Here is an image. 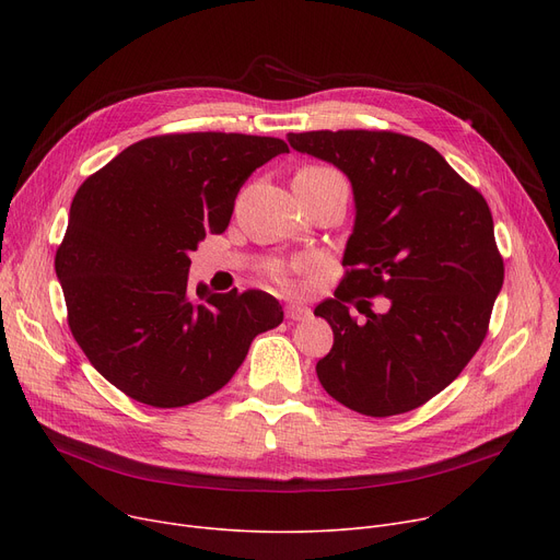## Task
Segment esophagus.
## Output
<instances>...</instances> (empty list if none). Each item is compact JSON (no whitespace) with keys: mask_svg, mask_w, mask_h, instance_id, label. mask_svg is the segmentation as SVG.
<instances>
[{"mask_svg":"<svg viewBox=\"0 0 560 560\" xmlns=\"http://www.w3.org/2000/svg\"><path fill=\"white\" fill-rule=\"evenodd\" d=\"M311 315L308 306H302V304H285V317L292 319V322H300V319H306Z\"/></svg>","mask_w":560,"mask_h":560,"instance_id":"esophagus-1","label":"esophagus"}]
</instances>
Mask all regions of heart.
Returning <instances> with one entry per match:
<instances>
[{
	"mask_svg": "<svg viewBox=\"0 0 560 560\" xmlns=\"http://www.w3.org/2000/svg\"><path fill=\"white\" fill-rule=\"evenodd\" d=\"M298 176H338V172H334L331 167H322V165H308V167H302L298 172ZM311 268V260L308 258H298L292 262H275L270 265L268 275L283 288H288L292 281H290V272L292 270H306Z\"/></svg>",
	"mask_w": 560,
	"mask_h": 560,
	"instance_id": "1",
	"label": "heart"
}]
</instances>
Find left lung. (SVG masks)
I'll return each instance as SVG.
<instances>
[{
  "mask_svg": "<svg viewBox=\"0 0 560 560\" xmlns=\"http://www.w3.org/2000/svg\"><path fill=\"white\" fill-rule=\"evenodd\" d=\"M288 142L340 167L357 201L345 277L315 308L334 329L319 384L357 413H408L445 390L488 334L504 283L488 201L431 144L404 133L304 131ZM372 296H388L389 308L374 314ZM347 303L366 319L351 318Z\"/></svg>",
  "mask_w": 560,
  "mask_h": 560,
  "instance_id": "obj_1",
  "label": "left lung"
}]
</instances>
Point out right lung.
<instances>
[{"instance_id":"right-lung-1","label":"right lung","mask_w":560,"mask_h":560,"mask_svg":"<svg viewBox=\"0 0 560 560\" xmlns=\"http://www.w3.org/2000/svg\"><path fill=\"white\" fill-rule=\"evenodd\" d=\"M281 138L197 131L129 144L79 186L54 268L88 361L127 397L188 406L218 393L252 340L281 325L262 290L192 295L188 254L229 226L249 174Z\"/></svg>"}]
</instances>
